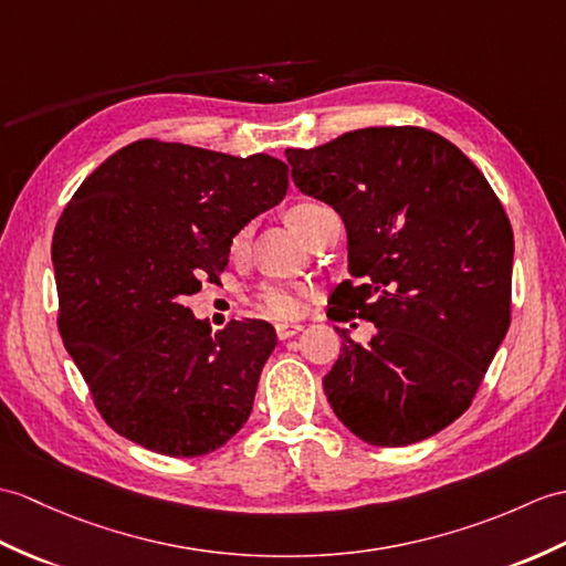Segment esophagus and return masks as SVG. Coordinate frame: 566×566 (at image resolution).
I'll return each instance as SVG.
<instances>
[{
    "mask_svg": "<svg viewBox=\"0 0 566 566\" xmlns=\"http://www.w3.org/2000/svg\"><path fill=\"white\" fill-rule=\"evenodd\" d=\"M298 331H301V325H298V323H277V325H274V333H277V337H280V339L294 337Z\"/></svg>",
    "mask_w": 566,
    "mask_h": 566,
    "instance_id": "34e87169",
    "label": "esophagus"
}]
</instances>
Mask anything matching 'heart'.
I'll list each match as a JSON object with an SVG mask.
<instances>
[{"instance_id":"b5f03b06","label":"heart","mask_w":566,"mask_h":566,"mask_svg":"<svg viewBox=\"0 0 566 566\" xmlns=\"http://www.w3.org/2000/svg\"><path fill=\"white\" fill-rule=\"evenodd\" d=\"M321 207L323 205L318 202H298L289 209L286 217L294 223L296 219L306 217ZM243 241H245V229L235 233L233 248H241ZM255 304L262 313L270 315V318H277V321L294 318V315L301 313V306H304V289L292 286V284H262L255 294Z\"/></svg>"}]
</instances>
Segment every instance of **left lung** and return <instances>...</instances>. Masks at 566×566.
<instances>
[{"label":"left lung","mask_w":566,"mask_h":566,"mask_svg":"<svg viewBox=\"0 0 566 566\" xmlns=\"http://www.w3.org/2000/svg\"><path fill=\"white\" fill-rule=\"evenodd\" d=\"M301 192L331 205L349 272L327 315L376 325L343 335L323 390L354 437L410 446L461 417L511 323L514 231L468 156L424 127H364L286 149Z\"/></svg>","instance_id":"8db88e82"}]
</instances>
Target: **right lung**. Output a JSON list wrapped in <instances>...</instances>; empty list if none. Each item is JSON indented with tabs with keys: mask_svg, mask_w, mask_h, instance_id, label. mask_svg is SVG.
Returning <instances> with one entry per match:
<instances>
[{
	"mask_svg": "<svg viewBox=\"0 0 566 566\" xmlns=\"http://www.w3.org/2000/svg\"><path fill=\"white\" fill-rule=\"evenodd\" d=\"M286 188L289 166L268 154L139 139L72 195L52 235L57 327L120 437L195 458L251 417L274 327L231 321L212 335L182 301L219 282L233 235Z\"/></svg>",
	"mask_w": 566,
	"mask_h": 566,
	"instance_id": "obj_1",
	"label": "right lung"
}]
</instances>
